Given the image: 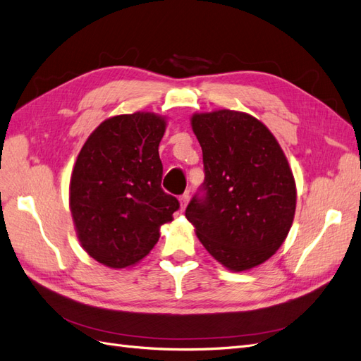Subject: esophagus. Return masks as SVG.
<instances>
[{
	"label": "esophagus",
	"instance_id": "1",
	"mask_svg": "<svg viewBox=\"0 0 361 361\" xmlns=\"http://www.w3.org/2000/svg\"><path fill=\"white\" fill-rule=\"evenodd\" d=\"M190 200V195L188 194H182L179 197V204H180V211H185V207H187Z\"/></svg>",
	"mask_w": 361,
	"mask_h": 361
}]
</instances>
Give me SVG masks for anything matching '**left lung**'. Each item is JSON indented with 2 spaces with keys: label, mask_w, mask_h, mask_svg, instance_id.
I'll use <instances>...</instances> for the list:
<instances>
[{
  "label": "left lung",
  "mask_w": 361,
  "mask_h": 361,
  "mask_svg": "<svg viewBox=\"0 0 361 361\" xmlns=\"http://www.w3.org/2000/svg\"><path fill=\"white\" fill-rule=\"evenodd\" d=\"M191 126L203 152V197L185 216L209 255L239 272L264 264L290 231L297 188L276 137L241 111L197 113Z\"/></svg>",
  "instance_id": "left-lung-1"
}]
</instances>
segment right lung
Listing matches in <instances>:
<instances>
[{
  "mask_svg": "<svg viewBox=\"0 0 361 361\" xmlns=\"http://www.w3.org/2000/svg\"><path fill=\"white\" fill-rule=\"evenodd\" d=\"M166 118L138 111L104 120L76 158L69 207L82 248L99 264L126 268L155 247L179 202L161 188Z\"/></svg>",
  "mask_w": 361,
  "mask_h": 361,
  "instance_id": "add662e5",
  "label": "right lung"
}]
</instances>
